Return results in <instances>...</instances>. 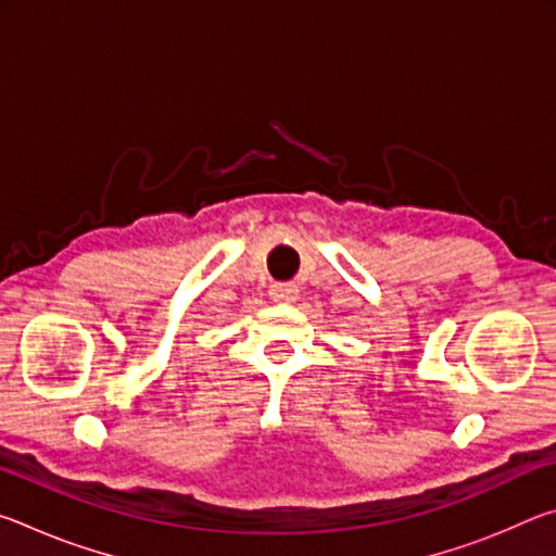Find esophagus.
<instances>
[{
  "mask_svg": "<svg viewBox=\"0 0 556 556\" xmlns=\"http://www.w3.org/2000/svg\"><path fill=\"white\" fill-rule=\"evenodd\" d=\"M269 296L275 301H285V304H291V301H296L299 289L294 285H287V281H277V285H271Z\"/></svg>",
  "mask_w": 556,
  "mask_h": 556,
  "instance_id": "1",
  "label": "esophagus"
}]
</instances>
